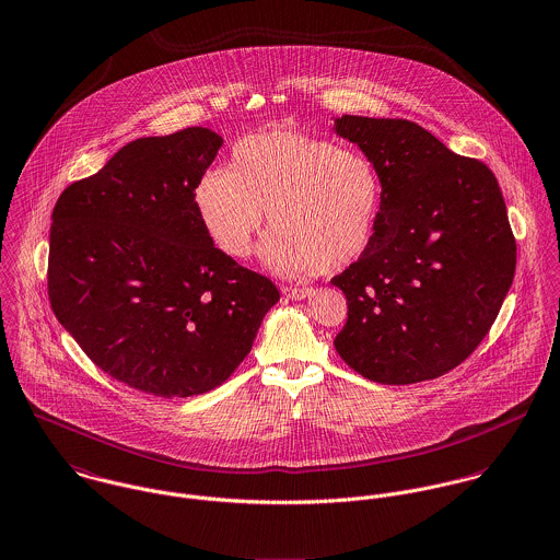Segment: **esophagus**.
Listing matches in <instances>:
<instances>
[{
    "label": "esophagus",
    "instance_id": "obj_1",
    "mask_svg": "<svg viewBox=\"0 0 560 560\" xmlns=\"http://www.w3.org/2000/svg\"><path fill=\"white\" fill-rule=\"evenodd\" d=\"M311 288H292V285H285L283 288V294L288 296V299H292V301H301V299H307L310 296Z\"/></svg>",
    "mask_w": 560,
    "mask_h": 560
}]
</instances>
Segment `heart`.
<instances>
[{
    "mask_svg": "<svg viewBox=\"0 0 560 560\" xmlns=\"http://www.w3.org/2000/svg\"><path fill=\"white\" fill-rule=\"evenodd\" d=\"M192 203L208 238L245 257L264 212L275 230L266 264L290 277L337 270L372 245L382 178L372 159L301 130L272 128L234 143L230 170H208Z\"/></svg>",
    "mask_w": 560,
    "mask_h": 560,
    "instance_id": "obj_1",
    "label": "heart"
}]
</instances>
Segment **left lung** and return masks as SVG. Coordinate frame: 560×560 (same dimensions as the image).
I'll list each match as a JSON object with an SVG mask.
<instances>
[{
	"label": "left lung",
	"instance_id": "left-lung-1",
	"mask_svg": "<svg viewBox=\"0 0 560 560\" xmlns=\"http://www.w3.org/2000/svg\"><path fill=\"white\" fill-rule=\"evenodd\" d=\"M382 178L372 245L332 277L348 301L339 357L380 384L434 380L490 332L515 275V236L492 170L410 120L341 116Z\"/></svg>",
	"mask_w": 560,
	"mask_h": 560
}]
</instances>
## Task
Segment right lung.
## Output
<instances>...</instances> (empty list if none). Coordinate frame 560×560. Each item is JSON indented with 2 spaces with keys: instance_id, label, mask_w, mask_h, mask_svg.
<instances>
[{
  "instance_id": "add662e5",
  "label": "right lung",
  "mask_w": 560,
  "mask_h": 560,
  "mask_svg": "<svg viewBox=\"0 0 560 560\" xmlns=\"http://www.w3.org/2000/svg\"><path fill=\"white\" fill-rule=\"evenodd\" d=\"M221 143L201 126L135 139L63 188L51 214V310L96 368L148 395L221 386L279 301L197 217L192 190Z\"/></svg>"
}]
</instances>
